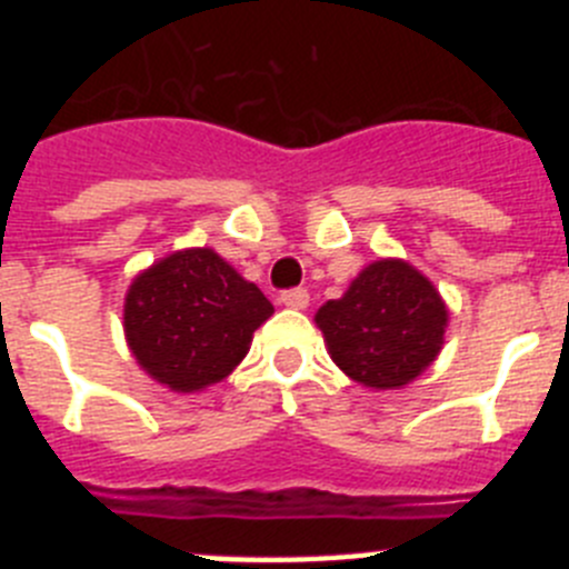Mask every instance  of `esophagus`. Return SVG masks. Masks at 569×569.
Instances as JSON below:
<instances>
[{
  "label": "esophagus",
  "instance_id": "34e87169",
  "mask_svg": "<svg viewBox=\"0 0 569 569\" xmlns=\"http://www.w3.org/2000/svg\"><path fill=\"white\" fill-rule=\"evenodd\" d=\"M281 305L290 310H305L310 305V293L308 290H288V293H281Z\"/></svg>",
  "mask_w": 569,
  "mask_h": 569
}]
</instances>
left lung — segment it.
Segmentation results:
<instances>
[{
    "instance_id": "obj_1",
    "label": "left lung",
    "mask_w": 569,
    "mask_h": 569,
    "mask_svg": "<svg viewBox=\"0 0 569 569\" xmlns=\"http://www.w3.org/2000/svg\"><path fill=\"white\" fill-rule=\"evenodd\" d=\"M450 321L445 299L405 259L370 261L316 313L330 359L370 390H401L439 359Z\"/></svg>"
}]
</instances>
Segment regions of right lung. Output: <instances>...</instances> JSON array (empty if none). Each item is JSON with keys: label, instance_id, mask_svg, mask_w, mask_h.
I'll return each mask as SVG.
<instances>
[{"label": "right lung", "instance_id": "obj_1", "mask_svg": "<svg viewBox=\"0 0 569 569\" xmlns=\"http://www.w3.org/2000/svg\"><path fill=\"white\" fill-rule=\"evenodd\" d=\"M270 316L268 296L213 248H184L130 281L124 339L150 379L199 393L233 373Z\"/></svg>", "mask_w": 569, "mask_h": 569}]
</instances>
